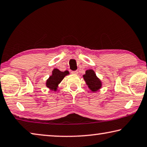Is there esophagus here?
<instances>
[{"label":"esophagus","instance_id":"esophagus-1","mask_svg":"<svg viewBox=\"0 0 147 147\" xmlns=\"http://www.w3.org/2000/svg\"><path fill=\"white\" fill-rule=\"evenodd\" d=\"M71 74H76H76H78V71H72Z\"/></svg>","mask_w":147,"mask_h":147}]
</instances>
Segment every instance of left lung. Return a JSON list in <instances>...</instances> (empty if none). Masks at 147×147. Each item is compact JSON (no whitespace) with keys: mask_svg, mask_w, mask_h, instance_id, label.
<instances>
[{"mask_svg":"<svg viewBox=\"0 0 147 147\" xmlns=\"http://www.w3.org/2000/svg\"><path fill=\"white\" fill-rule=\"evenodd\" d=\"M83 78L86 81L90 89L96 92L102 86V83L99 79L96 77L92 69H88L86 71V74L83 76Z\"/></svg>","mask_w":147,"mask_h":147,"instance_id":"1","label":"left lung"}]
</instances>
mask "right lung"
Wrapping results in <instances>:
<instances>
[{"label": "right lung", "mask_w": 147, "mask_h": 147, "mask_svg": "<svg viewBox=\"0 0 147 147\" xmlns=\"http://www.w3.org/2000/svg\"><path fill=\"white\" fill-rule=\"evenodd\" d=\"M69 72L68 71H61L58 69H54L53 71V74L49 78L47 79L46 86L50 89L55 90L59 84L61 82V81L66 75H68Z\"/></svg>", "instance_id": "obj_1"}]
</instances>
